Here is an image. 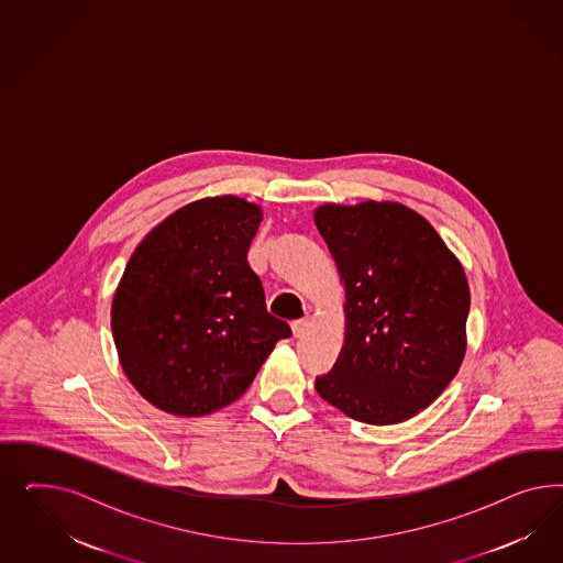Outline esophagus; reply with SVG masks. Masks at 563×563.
Returning a JSON list of instances; mask_svg holds the SVG:
<instances>
[{
	"mask_svg": "<svg viewBox=\"0 0 563 563\" xmlns=\"http://www.w3.org/2000/svg\"><path fill=\"white\" fill-rule=\"evenodd\" d=\"M290 328H292V336H295V339H299V336H303V334H306L307 320H295V322L290 324Z\"/></svg>",
	"mask_w": 563,
	"mask_h": 563,
	"instance_id": "obj_1",
	"label": "esophagus"
}]
</instances>
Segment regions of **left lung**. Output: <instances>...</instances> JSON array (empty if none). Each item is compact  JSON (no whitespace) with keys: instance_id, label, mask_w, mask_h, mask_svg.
<instances>
[{"instance_id":"8db88e82","label":"left lung","mask_w":563,"mask_h":563,"mask_svg":"<svg viewBox=\"0 0 563 563\" xmlns=\"http://www.w3.org/2000/svg\"><path fill=\"white\" fill-rule=\"evenodd\" d=\"M316 224L346 290L341 355L316 390L363 423L407 421L461 367L471 307L461 262L407 206L325 205Z\"/></svg>"}]
</instances>
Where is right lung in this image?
I'll list each match as a JSON object with an SVG mask.
<instances>
[{
	"label": "right lung",
	"instance_id": "right-lung-1",
	"mask_svg": "<svg viewBox=\"0 0 563 563\" xmlns=\"http://www.w3.org/2000/svg\"><path fill=\"white\" fill-rule=\"evenodd\" d=\"M262 210L184 206L136 247L111 307L121 367L156 409L200 417L238 400L290 325L266 309L247 250Z\"/></svg>",
	"mask_w": 563,
	"mask_h": 563
}]
</instances>
